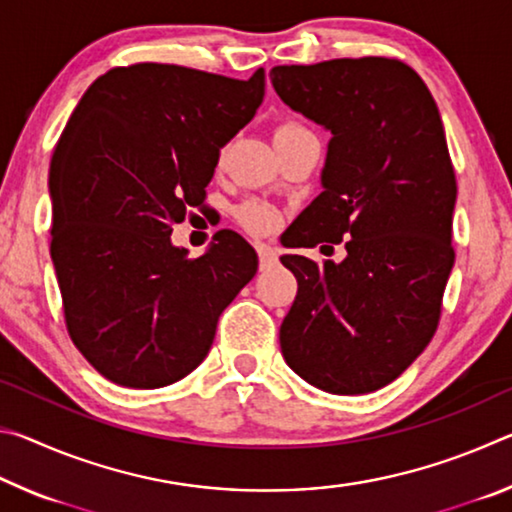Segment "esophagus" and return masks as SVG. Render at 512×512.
I'll return each instance as SVG.
<instances>
[{
	"label": "esophagus",
	"instance_id": "esophagus-1",
	"mask_svg": "<svg viewBox=\"0 0 512 512\" xmlns=\"http://www.w3.org/2000/svg\"><path fill=\"white\" fill-rule=\"evenodd\" d=\"M257 257H259V268H271L273 264H277V253H275V248H271V246H266V244H259L257 246Z\"/></svg>",
	"mask_w": 512,
	"mask_h": 512
}]
</instances>
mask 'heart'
I'll return each mask as SVG.
<instances>
[{"label": "heart", "mask_w": 512, "mask_h": 512, "mask_svg": "<svg viewBox=\"0 0 512 512\" xmlns=\"http://www.w3.org/2000/svg\"><path fill=\"white\" fill-rule=\"evenodd\" d=\"M291 131H302V128L296 124H284L277 128L275 133H291ZM237 219L241 225H244V228L255 232V235H264V232L273 230L275 225L280 223V214H277V210L271 205L250 201V203H244L239 207Z\"/></svg>", "instance_id": "obj_1"}]
</instances>
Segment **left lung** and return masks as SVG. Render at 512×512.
Instances as JSON below:
<instances>
[{
  "label": "left lung",
  "mask_w": 512,
  "mask_h": 512,
  "mask_svg": "<svg viewBox=\"0 0 512 512\" xmlns=\"http://www.w3.org/2000/svg\"><path fill=\"white\" fill-rule=\"evenodd\" d=\"M273 88L332 133L320 192L287 248L341 244V264L282 255L296 300L280 327L284 361L311 386L363 395L427 348L454 266L456 176L431 92L395 58L277 65Z\"/></svg>",
  "instance_id": "8db88e82"
}]
</instances>
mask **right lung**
Here are the masks:
<instances>
[{
  "instance_id": "obj_1",
  "label": "right lung",
  "mask_w": 512,
  "mask_h": 512,
  "mask_svg": "<svg viewBox=\"0 0 512 512\" xmlns=\"http://www.w3.org/2000/svg\"><path fill=\"white\" fill-rule=\"evenodd\" d=\"M264 85V69L237 81L137 63L99 76L69 117L49 169L51 262L67 332L112 384L162 388L189 375L255 277L257 253L237 232L219 230L192 259L171 230L203 205Z\"/></svg>"
}]
</instances>
